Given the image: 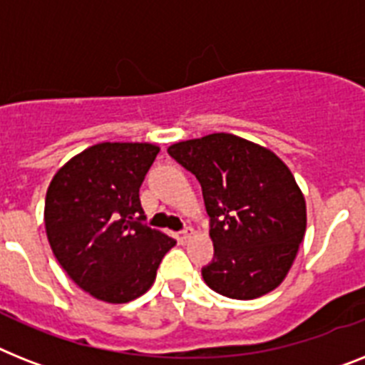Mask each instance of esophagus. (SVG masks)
Wrapping results in <instances>:
<instances>
[{
  "instance_id": "1",
  "label": "esophagus",
  "mask_w": 365,
  "mask_h": 365,
  "mask_svg": "<svg viewBox=\"0 0 365 365\" xmlns=\"http://www.w3.org/2000/svg\"><path fill=\"white\" fill-rule=\"evenodd\" d=\"M192 235H194V230H192V227H185V230L180 231V237H179V240L182 244L186 242V240L190 239V237H192Z\"/></svg>"
}]
</instances>
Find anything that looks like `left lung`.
<instances>
[{
    "label": "left lung",
    "instance_id": "8db88e82",
    "mask_svg": "<svg viewBox=\"0 0 365 365\" xmlns=\"http://www.w3.org/2000/svg\"><path fill=\"white\" fill-rule=\"evenodd\" d=\"M203 190L215 257L201 269L212 291L252 300L287 276L306 231V201L272 150L239 135L209 134L168 149Z\"/></svg>",
    "mask_w": 365,
    "mask_h": 365
}]
</instances>
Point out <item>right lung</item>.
Returning a JSON list of instances; mask_svg holds the SVG:
<instances>
[{"instance_id": "add662e5", "label": "right lung", "mask_w": 365, "mask_h": 365, "mask_svg": "<svg viewBox=\"0 0 365 365\" xmlns=\"http://www.w3.org/2000/svg\"><path fill=\"white\" fill-rule=\"evenodd\" d=\"M158 150L150 143H98L71 158L48 186V242L72 282L98 300L141 297L175 246L143 224L140 186Z\"/></svg>"}]
</instances>
